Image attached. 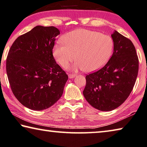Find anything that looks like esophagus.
Here are the masks:
<instances>
[{"label": "esophagus", "mask_w": 147, "mask_h": 147, "mask_svg": "<svg viewBox=\"0 0 147 147\" xmlns=\"http://www.w3.org/2000/svg\"><path fill=\"white\" fill-rule=\"evenodd\" d=\"M76 76L75 74H69V78H73Z\"/></svg>", "instance_id": "1"}]
</instances>
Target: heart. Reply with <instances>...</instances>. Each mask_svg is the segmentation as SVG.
Segmentation results:
<instances>
[{"label":"heart","mask_w":147,"mask_h":147,"mask_svg":"<svg viewBox=\"0 0 147 147\" xmlns=\"http://www.w3.org/2000/svg\"><path fill=\"white\" fill-rule=\"evenodd\" d=\"M63 43H57L53 55L57 62L67 68L76 59L78 62L74 69L93 72L108 62L113 50L111 36L92 30L78 29L67 33L61 38Z\"/></svg>","instance_id":"obj_1"}]
</instances>
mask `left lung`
Listing matches in <instances>:
<instances>
[{
    "label": "left lung",
    "mask_w": 147,
    "mask_h": 147,
    "mask_svg": "<svg viewBox=\"0 0 147 147\" xmlns=\"http://www.w3.org/2000/svg\"><path fill=\"white\" fill-rule=\"evenodd\" d=\"M113 53L98 71L87 74L83 95L94 108L101 111L115 109L132 91L139 71L136 49L129 39L117 31L111 34Z\"/></svg>",
    "instance_id": "8db88e82"
}]
</instances>
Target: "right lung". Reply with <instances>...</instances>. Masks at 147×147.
Wrapping results in <instances>:
<instances>
[{"label":"right lung","mask_w":147,"mask_h":147,"mask_svg":"<svg viewBox=\"0 0 147 147\" xmlns=\"http://www.w3.org/2000/svg\"><path fill=\"white\" fill-rule=\"evenodd\" d=\"M53 26H37L19 36L6 59V73L11 90L26 108L40 111L61 97L68 75L53 55L55 37Z\"/></svg>","instance_id":"right-lung-1"}]
</instances>
